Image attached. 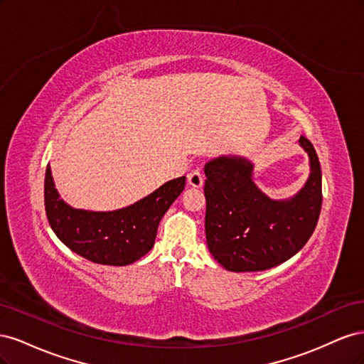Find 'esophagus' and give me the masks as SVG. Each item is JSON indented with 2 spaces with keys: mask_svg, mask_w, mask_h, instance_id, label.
<instances>
[{
  "mask_svg": "<svg viewBox=\"0 0 364 364\" xmlns=\"http://www.w3.org/2000/svg\"><path fill=\"white\" fill-rule=\"evenodd\" d=\"M188 183L191 186H194V188H200V186L203 185V176H202V171L199 168L193 170L188 174Z\"/></svg>",
  "mask_w": 364,
  "mask_h": 364,
  "instance_id": "34e87169",
  "label": "esophagus"
}]
</instances>
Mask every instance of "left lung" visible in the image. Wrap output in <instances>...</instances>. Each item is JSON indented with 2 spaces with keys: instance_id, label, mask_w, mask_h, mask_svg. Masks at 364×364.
I'll list each match as a JSON object with an SVG mask.
<instances>
[{
  "instance_id": "8db88e82",
  "label": "left lung",
  "mask_w": 364,
  "mask_h": 364,
  "mask_svg": "<svg viewBox=\"0 0 364 364\" xmlns=\"http://www.w3.org/2000/svg\"><path fill=\"white\" fill-rule=\"evenodd\" d=\"M301 146L311 173L289 200H272L252 181L245 158L222 156L205 165V232L213 257L229 272H259L279 266L313 235L322 208V171L313 144Z\"/></svg>"
}]
</instances>
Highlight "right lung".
Masks as SVG:
<instances>
[{"instance_id":"add662e5","label":"right lung","mask_w":364,"mask_h":364,"mask_svg":"<svg viewBox=\"0 0 364 364\" xmlns=\"http://www.w3.org/2000/svg\"><path fill=\"white\" fill-rule=\"evenodd\" d=\"M185 181L182 176L134 205L97 213L65 203L54 188L48 165L43 183L48 223L62 243L77 255L105 266H127L155 245L161 218L183 191Z\"/></svg>"}]
</instances>
